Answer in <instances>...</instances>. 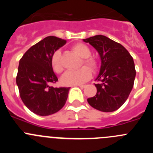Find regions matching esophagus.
Here are the masks:
<instances>
[{"mask_svg": "<svg viewBox=\"0 0 153 153\" xmlns=\"http://www.w3.org/2000/svg\"><path fill=\"white\" fill-rule=\"evenodd\" d=\"M78 86H79V87H80V88H85V86H86V85H78Z\"/></svg>", "mask_w": 153, "mask_h": 153, "instance_id": "1", "label": "esophagus"}]
</instances>
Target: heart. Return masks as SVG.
<instances>
[{
    "instance_id": "b5f03b06",
    "label": "heart",
    "mask_w": 153,
    "mask_h": 153,
    "mask_svg": "<svg viewBox=\"0 0 153 153\" xmlns=\"http://www.w3.org/2000/svg\"><path fill=\"white\" fill-rule=\"evenodd\" d=\"M72 50L80 57L83 58V63L87 67H83L76 71H67L65 73L60 79L62 84L64 86H75L85 83L91 77L92 74L89 69L92 71H96L98 68L97 60L90 57L91 51L86 44L82 43L76 44L72 47ZM51 66L53 70L57 74H60L63 70L60 51H56L53 53L51 56Z\"/></svg>"
}]
</instances>
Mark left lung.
<instances>
[{
    "label": "left lung",
    "mask_w": 153,
    "mask_h": 153,
    "mask_svg": "<svg viewBox=\"0 0 153 153\" xmlns=\"http://www.w3.org/2000/svg\"><path fill=\"white\" fill-rule=\"evenodd\" d=\"M97 51L100 70L95 84L97 94L87 99L89 104L102 112H113L126 101L133 87L136 70L132 56L123 45L103 35L83 39Z\"/></svg>",
    "instance_id": "obj_1"
}]
</instances>
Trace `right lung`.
I'll return each instance as SVG.
<instances>
[{
	"label": "right lung",
	"instance_id": "obj_1",
	"mask_svg": "<svg viewBox=\"0 0 153 153\" xmlns=\"http://www.w3.org/2000/svg\"><path fill=\"white\" fill-rule=\"evenodd\" d=\"M66 43L56 36H47L32 46L20 60L16 82L23 102L35 114H53L66 103L70 87L49 86L58 80L51 66V56Z\"/></svg>",
	"mask_w": 153,
	"mask_h": 153
}]
</instances>
